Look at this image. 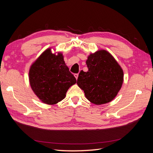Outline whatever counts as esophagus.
Segmentation results:
<instances>
[{"mask_svg":"<svg viewBox=\"0 0 153 153\" xmlns=\"http://www.w3.org/2000/svg\"><path fill=\"white\" fill-rule=\"evenodd\" d=\"M74 76H75V77L76 78V79H77L78 77V74H75V75H74Z\"/></svg>","mask_w":153,"mask_h":153,"instance_id":"1","label":"esophagus"}]
</instances>
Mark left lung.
<instances>
[{
    "label": "left lung",
    "mask_w": 153,
    "mask_h": 153,
    "mask_svg": "<svg viewBox=\"0 0 153 153\" xmlns=\"http://www.w3.org/2000/svg\"><path fill=\"white\" fill-rule=\"evenodd\" d=\"M86 64L88 71H81L76 84L91 103L100 105L112 101L121 89L124 73L112 54L105 50L91 53Z\"/></svg>",
    "instance_id": "8db88e82"
}]
</instances>
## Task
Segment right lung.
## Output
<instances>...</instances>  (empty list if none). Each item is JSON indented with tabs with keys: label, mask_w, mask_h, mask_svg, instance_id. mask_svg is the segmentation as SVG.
Here are the masks:
<instances>
[{
	"label": "right lung",
	"mask_w": 153,
	"mask_h": 153,
	"mask_svg": "<svg viewBox=\"0 0 153 153\" xmlns=\"http://www.w3.org/2000/svg\"><path fill=\"white\" fill-rule=\"evenodd\" d=\"M30 85L43 103L53 105L65 98L69 88L76 80L69 71L62 52L48 48L32 64L29 71Z\"/></svg>",
	"instance_id": "add662e5"
}]
</instances>
